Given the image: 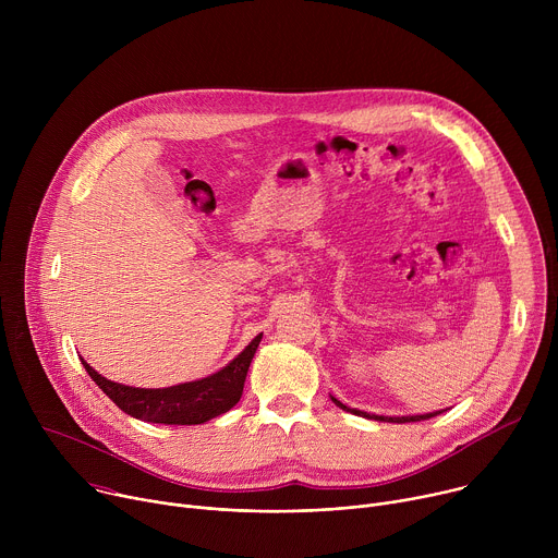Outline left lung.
I'll list each match as a JSON object with an SVG mask.
<instances>
[{
	"label": "left lung",
	"instance_id": "obj_1",
	"mask_svg": "<svg viewBox=\"0 0 558 558\" xmlns=\"http://www.w3.org/2000/svg\"><path fill=\"white\" fill-rule=\"evenodd\" d=\"M331 400H333V404H336V407H340V409H342V411H347V413H353V415H362V417H368V420H377V422H395V424H407V422H422V420H430V417L439 415V413H426V415H411V417H381V415H366V413H362V411L349 409V407H344L342 402H338L336 397H331Z\"/></svg>",
	"mask_w": 558,
	"mask_h": 558
}]
</instances>
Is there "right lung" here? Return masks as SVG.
Segmentation results:
<instances>
[{
	"label": "right lung",
	"mask_w": 558,
	"mask_h": 558,
	"mask_svg": "<svg viewBox=\"0 0 558 558\" xmlns=\"http://www.w3.org/2000/svg\"><path fill=\"white\" fill-rule=\"evenodd\" d=\"M263 340V333L252 340V344L229 362L222 371L190 384H179L170 388H134L125 384L110 381L101 377L86 360L84 368L97 381V386L110 397V400L128 415L151 422V424H205L211 417H218L233 409L241 400L245 377L254 353Z\"/></svg>",
	"instance_id": "obj_1"
}]
</instances>
